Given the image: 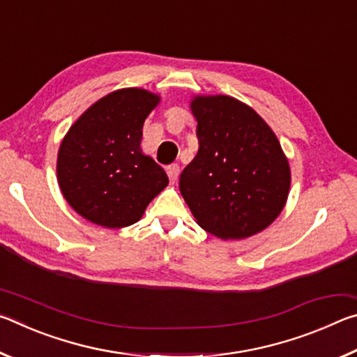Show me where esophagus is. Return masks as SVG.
Returning <instances> with one entry per match:
<instances>
[{
  "label": "esophagus",
  "mask_w": 357,
  "mask_h": 357,
  "mask_svg": "<svg viewBox=\"0 0 357 357\" xmlns=\"http://www.w3.org/2000/svg\"><path fill=\"white\" fill-rule=\"evenodd\" d=\"M167 174H168V178H170V183L174 184L178 181V176H179V167L178 165H170L167 168Z\"/></svg>",
  "instance_id": "obj_1"
}]
</instances>
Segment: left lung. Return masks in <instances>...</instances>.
<instances>
[{
    "label": "left lung",
    "mask_w": 357,
    "mask_h": 357,
    "mask_svg": "<svg viewBox=\"0 0 357 357\" xmlns=\"http://www.w3.org/2000/svg\"><path fill=\"white\" fill-rule=\"evenodd\" d=\"M198 153L179 190L198 225L220 239L263 231L287 204L291 170L268 123L225 94L193 96Z\"/></svg>",
    "instance_id": "obj_1"
}]
</instances>
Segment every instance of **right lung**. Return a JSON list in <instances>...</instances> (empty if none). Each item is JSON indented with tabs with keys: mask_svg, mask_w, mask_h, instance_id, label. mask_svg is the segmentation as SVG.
<instances>
[{
	"mask_svg": "<svg viewBox=\"0 0 357 357\" xmlns=\"http://www.w3.org/2000/svg\"><path fill=\"white\" fill-rule=\"evenodd\" d=\"M160 96L123 88L104 96L70 126L56 178L69 206L104 228L134 225L168 185L164 168L142 151L143 124Z\"/></svg>",
	"mask_w": 357,
	"mask_h": 357,
	"instance_id": "obj_1",
	"label": "right lung"
}]
</instances>
